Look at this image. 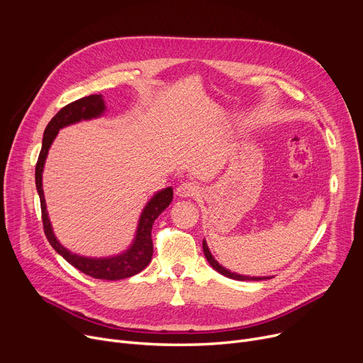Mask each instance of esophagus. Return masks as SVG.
Wrapping results in <instances>:
<instances>
[{
    "label": "esophagus",
    "mask_w": 363,
    "mask_h": 363,
    "mask_svg": "<svg viewBox=\"0 0 363 363\" xmlns=\"http://www.w3.org/2000/svg\"><path fill=\"white\" fill-rule=\"evenodd\" d=\"M177 194L182 199H191V197H197L200 194V189L194 182H182L177 188Z\"/></svg>",
    "instance_id": "esophagus-1"
}]
</instances>
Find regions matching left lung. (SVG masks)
<instances>
[{"label":"left lung","instance_id":"8db88e82","mask_svg":"<svg viewBox=\"0 0 363 363\" xmlns=\"http://www.w3.org/2000/svg\"><path fill=\"white\" fill-rule=\"evenodd\" d=\"M203 253H204L207 262L211 263V266H212V268H213L215 271H218L219 274H222V275H225V277H228V278H231V279H237V281H260V279H271V278H274V277H250V275H241V274H237V272H233V271H230V269H226L225 266H222V264L213 257V255L211 253V250H208V245H207L206 240H203Z\"/></svg>","mask_w":363,"mask_h":363}]
</instances>
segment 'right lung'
Masks as SVG:
<instances>
[{
  "label": "right lung",
  "instance_id": "1",
  "mask_svg": "<svg viewBox=\"0 0 363 363\" xmlns=\"http://www.w3.org/2000/svg\"><path fill=\"white\" fill-rule=\"evenodd\" d=\"M106 110L107 107L103 100V95L95 94L67 104L55 114L44 130L43 148L40 152V157H38V163L35 169V184H36L38 196H40V200H41L44 233L52 249L60 256H63L72 266H74L76 269H79L85 275H89L97 279L118 281V279H125V278L137 275L138 272L145 269L147 264L151 262V256H152L151 228H152V223H155V220L157 219V216L170 204L172 199H174V189H172V186H166L160 189V191L155 193V196L147 201L140 215L135 235H133V240L129 244L128 249L121 252L119 255L106 256V257H91V256H82L78 253H73L69 249H66L59 240H57L52 231V225L50 222L47 203L44 197V188H43V172H44L47 156H48V150L52 141L55 140L59 130L69 125H74L82 121L99 119L103 116Z\"/></svg>",
  "mask_w": 363,
  "mask_h": 363
}]
</instances>
